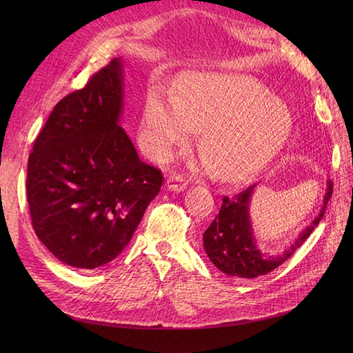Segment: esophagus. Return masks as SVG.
Returning <instances> with one entry per match:
<instances>
[{
	"instance_id": "obj_1",
	"label": "esophagus",
	"mask_w": 353,
	"mask_h": 353,
	"mask_svg": "<svg viewBox=\"0 0 353 353\" xmlns=\"http://www.w3.org/2000/svg\"><path fill=\"white\" fill-rule=\"evenodd\" d=\"M166 187L169 188V191H176L178 193V191H183L187 188V181L181 175L174 174L166 179Z\"/></svg>"
}]
</instances>
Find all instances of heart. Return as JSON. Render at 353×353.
I'll list each match as a JSON object with an SVG mask.
<instances>
[{
	"instance_id": "obj_1",
	"label": "heart",
	"mask_w": 353,
	"mask_h": 353,
	"mask_svg": "<svg viewBox=\"0 0 353 353\" xmlns=\"http://www.w3.org/2000/svg\"><path fill=\"white\" fill-rule=\"evenodd\" d=\"M201 128L200 166L237 181L275 156L292 132L287 104L259 82L236 73H193L181 81L176 97L148 95L141 144L156 157H169Z\"/></svg>"
}]
</instances>
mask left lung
Instances as JSON below:
<instances>
[{
  "label": "left lung",
  "instance_id": "8db88e82",
  "mask_svg": "<svg viewBox=\"0 0 353 353\" xmlns=\"http://www.w3.org/2000/svg\"><path fill=\"white\" fill-rule=\"evenodd\" d=\"M254 188L256 184L248 187L237 196L223 197L219 213L203 234V245L213 265L221 272L237 279H256L266 275L290 258L323 219L327 203L333 193V184L327 181V191L318 216L299 234L290 248L281 253L270 254L259 250L256 245L250 222V199Z\"/></svg>",
  "mask_w": 353,
  "mask_h": 353
}]
</instances>
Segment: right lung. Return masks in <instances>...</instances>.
Listing matches in <instances>:
<instances>
[{
    "label": "right lung",
    "instance_id": "obj_1",
    "mask_svg": "<svg viewBox=\"0 0 353 353\" xmlns=\"http://www.w3.org/2000/svg\"><path fill=\"white\" fill-rule=\"evenodd\" d=\"M123 63L113 59L82 90L61 99L28 162L32 227L73 268L112 262L132 239L163 183L121 126Z\"/></svg>",
    "mask_w": 353,
    "mask_h": 353
}]
</instances>
